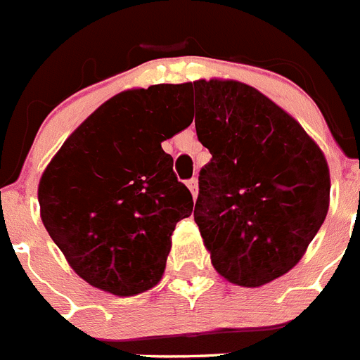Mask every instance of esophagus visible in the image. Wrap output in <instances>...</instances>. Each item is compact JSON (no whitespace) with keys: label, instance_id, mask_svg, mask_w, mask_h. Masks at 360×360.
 I'll return each instance as SVG.
<instances>
[{"label":"esophagus","instance_id":"34e87169","mask_svg":"<svg viewBox=\"0 0 360 360\" xmlns=\"http://www.w3.org/2000/svg\"><path fill=\"white\" fill-rule=\"evenodd\" d=\"M187 187H189V191L196 198V195H198V180H196V178H191L189 182H187Z\"/></svg>","mask_w":360,"mask_h":360}]
</instances>
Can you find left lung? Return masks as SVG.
I'll return each mask as SVG.
<instances>
[{"label":"left lung","instance_id":"8db88e82","mask_svg":"<svg viewBox=\"0 0 360 360\" xmlns=\"http://www.w3.org/2000/svg\"><path fill=\"white\" fill-rule=\"evenodd\" d=\"M191 90L196 135L212 155L195 221L219 276L262 287L297 265L323 225L328 164L301 124L252 86L200 79Z\"/></svg>","mask_w":360,"mask_h":360}]
</instances>
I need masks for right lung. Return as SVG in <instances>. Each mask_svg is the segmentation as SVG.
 I'll return each instance as SVG.
<instances>
[{
  "instance_id": "right-lung-1",
  "label": "right lung",
  "mask_w": 360,
  "mask_h": 360,
  "mask_svg": "<svg viewBox=\"0 0 360 360\" xmlns=\"http://www.w3.org/2000/svg\"><path fill=\"white\" fill-rule=\"evenodd\" d=\"M191 84L128 90L98 106L39 180L41 219L77 276L136 295L164 274L171 234L193 212L162 142L193 122Z\"/></svg>"
}]
</instances>
